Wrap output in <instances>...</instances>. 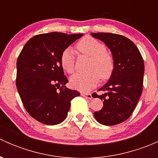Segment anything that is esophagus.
I'll list each match as a JSON object with an SVG mask.
<instances>
[{
    "mask_svg": "<svg viewBox=\"0 0 158 158\" xmlns=\"http://www.w3.org/2000/svg\"><path fill=\"white\" fill-rule=\"evenodd\" d=\"M81 95L83 97H85V98H89V99H92V94H90V93H81Z\"/></svg>",
    "mask_w": 158,
    "mask_h": 158,
    "instance_id": "obj_1",
    "label": "esophagus"
}]
</instances>
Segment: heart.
Masks as SVG:
<instances>
[{
	"instance_id": "b5f03b06",
	"label": "heart",
	"mask_w": 158,
	"mask_h": 158,
	"mask_svg": "<svg viewBox=\"0 0 158 158\" xmlns=\"http://www.w3.org/2000/svg\"><path fill=\"white\" fill-rule=\"evenodd\" d=\"M76 49L81 53L92 58L89 65L88 73H76L70 78V85L81 92H88L98 84L99 77L105 80L110 77L114 69V60L108 53L106 46L92 37H85L76 44ZM75 54L71 48L62 52L60 63L62 67L68 73L75 70Z\"/></svg>"
}]
</instances>
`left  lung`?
Returning <instances> with one entry per match:
<instances>
[{
    "label": "left lung",
    "mask_w": 158,
    "mask_h": 158,
    "mask_svg": "<svg viewBox=\"0 0 158 158\" xmlns=\"http://www.w3.org/2000/svg\"><path fill=\"white\" fill-rule=\"evenodd\" d=\"M91 35L105 43L114 60L109 82L98 90L104 93L92 94L93 98L103 101L102 109L94 112V116L102 125H118L131 115L141 96L144 60L138 47L125 36L111 33H92Z\"/></svg>",
    "instance_id": "obj_1"
}]
</instances>
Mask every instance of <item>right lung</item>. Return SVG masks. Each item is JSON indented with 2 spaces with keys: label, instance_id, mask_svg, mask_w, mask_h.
Returning a JSON list of instances; mask_svg holds the SVG:
<instances>
[{
  "label": "right lung",
  "instance_id": "1",
  "mask_svg": "<svg viewBox=\"0 0 158 158\" xmlns=\"http://www.w3.org/2000/svg\"><path fill=\"white\" fill-rule=\"evenodd\" d=\"M82 36L52 32L36 35L27 42L17 61L16 85L25 109L45 125L61 123L70 102L80 95L66 87L68 79L60 63L65 49Z\"/></svg>",
  "mask_w": 158,
  "mask_h": 158
}]
</instances>
